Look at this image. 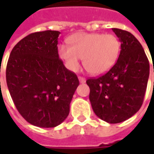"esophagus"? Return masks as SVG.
Wrapping results in <instances>:
<instances>
[{
  "label": "esophagus",
  "instance_id": "obj_1",
  "mask_svg": "<svg viewBox=\"0 0 154 154\" xmlns=\"http://www.w3.org/2000/svg\"><path fill=\"white\" fill-rule=\"evenodd\" d=\"M78 79H79V82H80L81 83H84V82H86V78L83 77H78Z\"/></svg>",
  "mask_w": 154,
  "mask_h": 154
}]
</instances>
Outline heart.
<instances>
[{
	"mask_svg": "<svg viewBox=\"0 0 154 154\" xmlns=\"http://www.w3.org/2000/svg\"><path fill=\"white\" fill-rule=\"evenodd\" d=\"M70 45L58 46V55L72 72L80 67L81 58L89 73L101 75L116 64L120 51V42L116 35L102 33L80 32L68 38Z\"/></svg>",
	"mask_w": 154,
	"mask_h": 154,
	"instance_id": "heart-1",
	"label": "heart"
}]
</instances>
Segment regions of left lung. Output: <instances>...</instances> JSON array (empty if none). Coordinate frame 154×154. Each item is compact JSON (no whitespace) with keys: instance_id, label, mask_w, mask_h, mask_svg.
Instances as JSON below:
<instances>
[{"instance_id":"left-lung-1","label":"left lung","mask_w":154,"mask_h":154,"mask_svg":"<svg viewBox=\"0 0 154 154\" xmlns=\"http://www.w3.org/2000/svg\"><path fill=\"white\" fill-rule=\"evenodd\" d=\"M120 42L119 58L103 76L89 78L93 111L110 124L125 121L137 113L143 101L149 77V62L139 40L125 30L113 28Z\"/></svg>"}]
</instances>
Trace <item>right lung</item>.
I'll use <instances>...</instances> for the list:
<instances>
[{
  "label": "right lung",
  "instance_id": "right-lung-1",
  "mask_svg": "<svg viewBox=\"0 0 154 154\" xmlns=\"http://www.w3.org/2000/svg\"><path fill=\"white\" fill-rule=\"evenodd\" d=\"M59 31L36 32L13 48L6 66V83L22 117L33 125L53 128L67 118L77 75L58 56Z\"/></svg>",
  "mask_w": 154,
  "mask_h": 154
}]
</instances>
